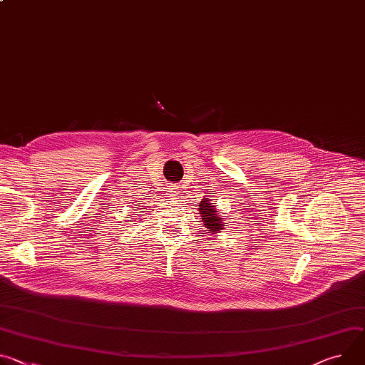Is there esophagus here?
Wrapping results in <instances>:
<instances>
[{"instance_id": "esophagus-1", "label": "esophagus", "mask_w": 365, "mask_h": 365, "mask_svg": "<svg viewBox=\"0 0 365 365\" xmlns=\"http://www.w3.org/2000/svg\"><path fill=\"white\" fill-rule=\"evenodd\" d=\"M179 187H176V186H173V187H170L169 189V195H172V196H178L179 195Z\"/></svg>"}]
</instances>
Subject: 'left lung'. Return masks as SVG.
<instances>
[{
  "label": "left lung",
  "mask_w": 365,
  "mask_h": 365,
  "mask_svg": "<svg viewBox=\"0 0 365 365\" xmlns=\"http://www.w3.org/2000/svg\"><path fill=\"white\" fill-rule=\"evenodd\" d=\"M197 207H200V212L202 214V221L205 222L207 228H210V231H214V233H217L218 230H221L222 218H220L217 215L215 208L208 202V197H205L204 201H201V204Z\"/></svg>",
  "instance_id": "8db88e82"
}]
</instances>
